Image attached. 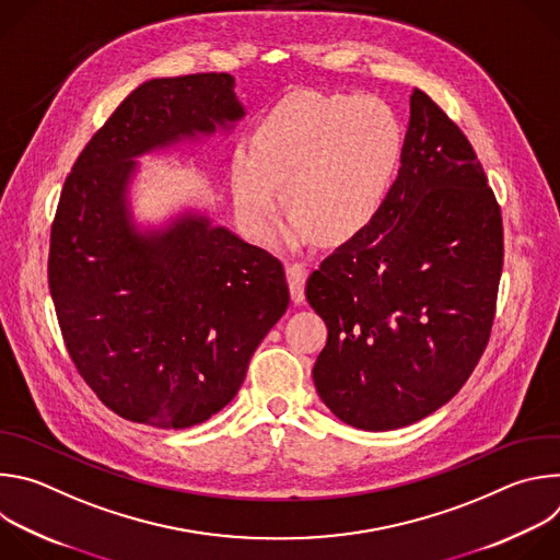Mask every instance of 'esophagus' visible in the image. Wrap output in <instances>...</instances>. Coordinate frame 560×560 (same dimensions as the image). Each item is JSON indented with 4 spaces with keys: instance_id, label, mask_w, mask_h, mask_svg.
I'll use <instances>...</instances> for the list:
<instances>
[{
    "instance_id": "1",
    "label": "esophagus",
    "mask_w": 560,
    "mask_h": 560,
    "mask_svg": "<svg viewBox=\"0 0 560 560\" xmlns=\"http://www.w3.org/2000/svg\"><path fill=\"white\" fill-rule=\"evenodd\" d=\"M285 275H288V285H290V294L294 303L303 301V290H305V279H307V270L301 261H288L285 264Z\"/></svg>"
}]
</instances>
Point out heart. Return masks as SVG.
<instances>
[{
  "mask_svg": "<svg viewBox=\"0 0 560 560\" xmlns=\"http://www.w3.org/2000/svg\"><path fill=\"white\" fill-rule=\"evenodd\" d=\"M404 150V126L376 95L301 91L281 100L257 126L255 145L232 154L236 219L266 238L281 212L283 190L294 208L288 244L316 234L341 244L378 214Z\"/></svg>",
  "mask_w": 560,
  "mask_h": 560,
  "instance_id": "1",
  "label": "heart"
}]
</instances>
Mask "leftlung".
<instances>
[{
	"mask_svg": "<svg viewBox=\"0 0 560 560\" xmlns=\"http://www.w3.org/2000/svg\"><path fill=\"white\" fill-rule=\"evenodd\" d=\"M503 272V219L447 113L410 97L401 168L374 221L305 283L328 326L312 376L348 425L396 430L441 406L481 361Z\"/></svg>",
	"mask_w": 560,
	"mask_h": 560,
	"instance_id": "obj_1",
	"label": "left lung"
}]
</instances>
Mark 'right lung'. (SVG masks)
<instances>
[{
    "instance_id": "right-lung-1",
    "label": "right lung",
    "mask_w": 560,
    "mask_h": 560,
    "mask_svg": "<svg viewBox=\"0 0 560 560\" xmlns=\"http://www.w3.org/2000/svg\"><path fill=\"white\" fill-rule=\"evenodd\" d=\"M228 72L150 79L79 152L50 225L48 288L66 350L121 419L184 430L242 387L290 303L283 266L206 219L139 236L126 217L132 156L244 115Z\"/></svg>"
}]
</instances>
